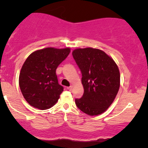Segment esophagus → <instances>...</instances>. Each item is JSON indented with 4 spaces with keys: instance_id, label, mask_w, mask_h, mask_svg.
<instances>
[{
    "instance_id": "esophagus-1",
    "label": "esophagus",
    "mask_w": 148,
    "mask_h": 148,
    "mask_svg": "<svg viewBox=\"0 0 148 148\" xmlns=\"http://www.w3.org/2000/svg\"><path fill=\"white\" fill-rule=\"evenodd\" d=\"M72 89H73L72 86H69V87H67V89H68V90H69V91L72 90Z\"/></svg>"
}]
</instances>
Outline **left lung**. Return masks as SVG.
Here are the masks:
<instances>
[{
    "label": "left lung",
    "mask_w": 148,
    "mask_h": 148,
    "mask_svg": "<svg viewBox=\"0 0 148 148\" xmlns=\"http://www.w3.org/2000/svg\"><path fill=\"white\" fill-rule=\"evenodd\" d=\"M72 56L82 72L83 96L76 99L79 109L88 115L104 112L115 99L120 84L117 65L102 50L77 49Z\"/></svg>",
    "instance_id": "left-lung-1"
}]
</instances>
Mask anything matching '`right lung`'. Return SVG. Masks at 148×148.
Returning a JSON list of instances; mask_svg holds the SVG:
<instances>
[{"label":"right lung","mask_w":148,"mask_h":148,"mask_svg":"<svg viewBox=\"0 0 148 148\" xmlns=\"http://www.w3.org/2000/svg\"><path fill=\"white\" fill-rule=\"evenodd\" d=\"M69 48H46L28 56L21 69L19 86L30 105L44 110L53 107L64 91L56 70L68 56Z\"/></svg>","instance_id":"add662e5"}]
</instances>
